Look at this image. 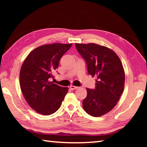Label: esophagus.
<instances>
[{
	"label": "esophagus",
	"instance_id": "1",
	"mask_svg": "<svg viewBox=\"0 0 147 147\" xmlns=\"http://www.w3.org/2000/svg\"><path fill=\"white\" fill-rule=\"evenodd\" d=\"M69 88H70L71 90H74V89H76L77 88H78V87L75 86H70Z\"/></svg>",
	"mask_w": 147,
	"mask_h": 147
}]
</instances>
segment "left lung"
Segmentation results:
<instances>
[{"label": "left lung", "mask_w": 147, "mask_h": 147, "mask_svg": "<svg viewBox=\"0 0 147 147\" xmlns=\"http://www.w3.org/2000/svg\"><path fill=\"white\" fill-rule=\"evenodd\" d=\"M85 59L88 72L96 77V88H87L83 108L89 115L100 117L115 107L123 93L125 74L120 58L113 50L96 43H76Z\"/></svg>", "instance_id": "obj_1"}]
</instances>
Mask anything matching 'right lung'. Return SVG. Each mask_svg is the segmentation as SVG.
<instances>
[{"mask_svg":"<svg viewBox=\"0 0 147 147\" xmlns=\"http://www.w3.org/2000/svg\"><path fill=\"white\" fill-rule=\"evenodd\" d=\"M72 43L47 44L31 51L22 64L19 83L24 98L32 109L44 115L58 110L68 92V88L50 82L58 69L62 56Z\"/></svg>","mask_w":147,"mask_h":147,"instance_id":"1","label":"right lung"}]
</instances>
